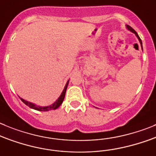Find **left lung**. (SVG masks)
Masks as SVG:
<instances>
[{
    "label": "left lung",
    "instance_id": "left-lung-1",
    "mask_svg": "<svg viewBox=\"0 0 156 156\" xmlns=\"http://www.w3.org/2000/svg\"><path fill=\"white\" fill-rule=\"evenodd\" d=\"M126 27H127V28H128V30H129L130 31H132V32H133V33H134L136 35V37H138V39H139V42H140L141 45H142V41H141L140 37H139V35H138V34H137V33L136 32V30H133V28H132L131 27H130V26H129V25H126Z\"/></svg>",
    "mask_w": 156,
    "mask_h": 156
}]
</instances>
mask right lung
I'll list each match as a JSON object with an SVG mask.
<instances>
[{
	"label": "right lung",
	"instance_id": "obj_1",
	"mask_svg": "<svg viewBox=\"0 0 156 156\" xmlns=\"http://www.w3.org/2000/svg\"><path fill=\"white\" fill-rule=\"evenodd\" d=\"M68 83H69V80H68L67 83H66V86H65V87H64V90H63V92H62L61 95H60V97L58 98V99H57V101L55 102V103H53L52 105H50V106H44V107H43V106H37V105L34 104V103H30V102L26 101V100L21 99V98H20V99H21V101L23 102V103H25V104H26L27 106H29L30 108H31V109H36V110H38V111H44V112H46V111L52 110V109H56L62 104V103H63V99H64V97H65V94H66V88H67Z\"/></svg>",
	"mask_w": 156,
	"mask_h": 156
}]
</instances>
